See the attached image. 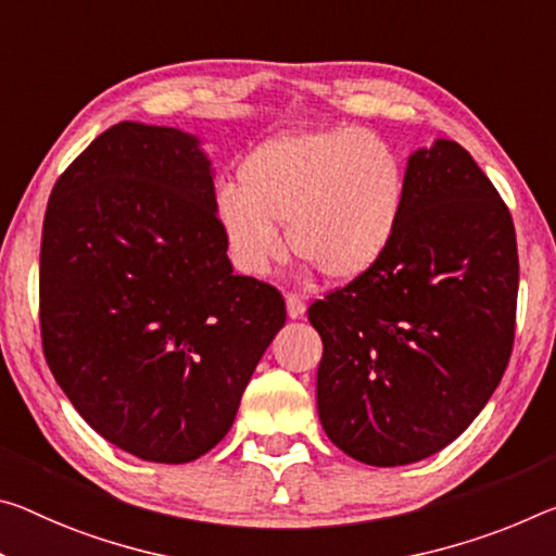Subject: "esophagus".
Masks as SVG:
<instances>
[{"mask_svg":"<svg viewBox=\"0 0 556 556\" xmlns=\"http://www.w3.org/2000/svg\"><path fill=\"white\" fill-rule=\"evenodd\" d=\"M304 312H306L304 299L296 296V294H287V314H289V319H299V316H304Z\"/></svg>","mask_w":556,"mask_h":556,"instance_id":"34e87169","label":"esophagus"}]
</instances>
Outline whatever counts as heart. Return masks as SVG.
<instances>
[{
  "label": "heart",
  "instance_id": "heart-1",
  "mask_svg": "<svg viewBox=\"0 0 556 556\" xmlns=\"http://www.w3.org/2000/svg\"><path fill=\"white\" fill-rule=\"evenodd\" d=\"M405 165L389 140L361 128L296 130L247 155L240 190L215 192V219L242 275H267L289 244L333 281L386 257L405 207Z\"/></svg>",
  "mask_w": 556,
  "mask_h": 556
}]
</instances>
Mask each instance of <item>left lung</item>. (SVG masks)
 I'll use <instances>...</instances> for the list:
<instances>
[{"mask_svg":"<svg viewBox=\"0 0 556 556\" xmlns=\"http://www.w3.org/2000/svg\"><path fill=\"white\" fill-rule=\"evenodd\" d=\"M386 257L309 306L324 341L316 408L333 445L376 468L443 451L495 393L515 341V225L472 155L435 138L405 165Z\"/></svg>","mask_w":556,"mask_h":556,"instance_id":"obj_1","label":"left lung"}]
</instances>
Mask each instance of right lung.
Wrapping results in <instances>:
<instances>
[{"label": "right lung", "mask_w": 556, "mask_h": 556, "mask_svg": "<svg viewBox=\"0 0 556 556\" xmlns=\"http://www.w3.org/2000/svg\"><path fill=\"white\" fill-rule=\"evenodd\" d=\"M213 178L198 136L123 121L43 215V356L78 416L140 460L213 451L287 319L275 287L232 271Z\"/></svg>", "instance_id": "right-lung-1"}]
</instances>
